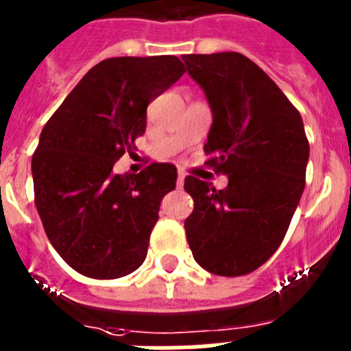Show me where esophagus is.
Wrapping results in <instances>:
<instances>
[{"instance_id":"1","label":"esophagus","mask_w":351,"mask_h":351,"mask_svg":"<svg viewBox=\"0 0 351 351\" xmlns=\"http://www.w3.org/2000/svg\"><path fill=\"white\" fill-rule=\"evenodd\" d=\"M184 178H186V173H184V171H178V178H176V186H178V187L184 186Z\"/></svg>"}]
</instances>
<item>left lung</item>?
Segmentation results:
<instances>
[{
    "instance_id": "obj_1",
    "label": "left lung",
    "mask_w": 351,
    "mask_h": 351,
    "mask_svg": "<svg viewBox=\"0 0 351 351\" xmlns=\"http://www.w3.org/2000/svg\"><path fill=\"white\" fill-rule=\"evenodd\" d=\"M184 62L213 111L206 165L228 175L224 189L186 176L195 202L184 224L187 242L209 273L247 275L278 250L302 197L310 156L304 123L244 54H186Z\"/></svg>"
}]
</instances>
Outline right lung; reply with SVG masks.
I'll use <instances>...</instances> for the list:
<instances>
[{"label": "right lung", "mask_w": 351, "mask_h": 351, "mask_svg": "<svg viewBox=\"0 0 351 351\" xmlns=\"http://www.w3.org/2000/svg\"><path fill=\"white\" fill-rule=\"evenodd\" d=\"M184 73L176 56L104 60L41 131L32 154L36 209L54 250L85 277H125L145 261L176 167L153 162L138 175L112 167L136 149L149 104Z\"/></svg>", "instance_id": "add662e5"}]
</instances>
